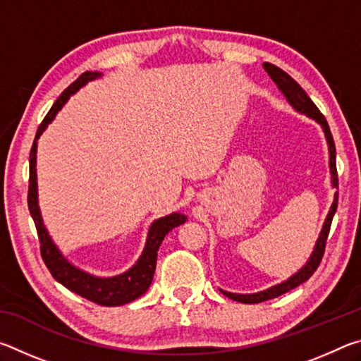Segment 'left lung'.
Returning a JSON list of instances; mask_svg holds the SVG:
<instances>
[{
    "label": "left lung",
    "instance_id": "8db88e82",
    "mask_svg": "<svg viewBox=\"0 0 361 361\" xmlns=\"http://www.w3.org/2000/svg\"><path fill=\"white\" fill-rule=\"evenodd\" d=\"M264 68L269 73V76L272 78V81L279 85L280 90H282L283 95L286 97V100H288L291 105L298 109V111L307 114L309 118L315 119L323 127V132H325L326 142L329 146V169H331L333 186L338 188L339 183H338V169H336V146H334V140L331 135V130H329V126L325 119V116L322 114V111L317 108L315 103L310 100V97L305 94V90L288 75V73H285L283 70H280L279 66L272 65V63H264ZM336 209H338V192H336V195H334V202L331 205V210H329L326 221H325V224H323L320 237H319V240H317L315 250H314L312 256H310L309 262L298 274H295V276L286 280V282L272 286V288L264 290L261 293H255V295H235V293H228L223 290H219V291H221L224 296L234 299V301H237V302L258 304V302H264V301H269V299H274L280 295H283V293L296 288V286L304 283L305 280H309L310 277H312V274L317 271V267L320 266L323 255H325L328 234H329V229H331V221H333Z\"/></svg>",
    "mask_w": 361,
    "mask_h": 361
}]
</instances>
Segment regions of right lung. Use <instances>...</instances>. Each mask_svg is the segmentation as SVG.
<instances>
[{
  "mask_svg": "<svg viewBox=\"0 0 361 361\" xmlns=\"http://www.w3.org/2000/svg\"><path fill=\"white\" fill-rule=\"evenodd\" d=\"M100 73H92L85 71L79 76L75 82H71L68 87H66L62 94H60L59 99L54 103L52 108L49 109L46 118L38 127V132H36L35 142L32 145V149H30V178H28V210L30 215H32L36 232H38L39 239V252L41 258L44 261L49 271H51L52 277L57 280L59 283L66 286L70 291L76 293V295L82 296L89 301H92L99 305H109V307H114V305H122L133 301L146 293L149 288L152 282V277H154L156 271V259H157V250L161 247L164 240L170 231L176 226H180L186 221V216L181 215V213H172L166 218L157 219V221L152 223L149 234H148V242H146L145 252L142 258L133 266L130 271L118 277L111 279H99L94 276H89L79 269L73 267L68 261H66L57 247L54 245L51 237H49L47 231L42 226L39 210H38V197H36V146H38V138L44 129L47 127L49 122L54 119V116L57 114L60 108L63 106V103L68 100L71 94H75L79 87H82L85 82L92 81V79L99 78Z\"/></svg>",
  "mask_w": 361,
  "mask_h": 361,
  "instance_id": "1",
  "label": "right lung"
}]
</instances>
